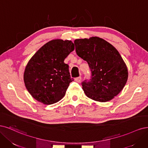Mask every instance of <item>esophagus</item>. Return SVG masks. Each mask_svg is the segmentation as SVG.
<instances>
[{"instance_id": "34e87169", "label": "esophagus", "mask_w": 148, "mask_h": 148, "mask_svg": "<svg viewBox=\"0 0 148 148\" xmlns=\"http://www.w3.org/2000/svg\"><path fill=\"white\" fill-rule=\"evenodd\" d=\"M75 80L77 82H80V81L82 80V77H81V76H79V77H78L75 78Z\"/></svg>"}]
</instances>
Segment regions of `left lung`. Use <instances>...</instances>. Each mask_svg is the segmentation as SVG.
<instances>
[{"mask_svg": "<svg viewBox=\"0 0 148 148\" xmlns=\"http://www.w3.org/2000/svg\"><path fill=\"white\" fill-rule=\"evenodd\" d=\"M77 55L86 61L92 73L90 80L82 83L89 98L99 102L113 99L124 87L128 79L127 66L117 49L101 38L74 40Z\"/></svg>", "mask_w": 148, "mask_h": 148, "instance_id": "8db88e82", "label": "left lung"}]
</instances>
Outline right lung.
<instances>
[{"label":"right lung","mask_w":148,"mask_h":148,"mask_svg":"<svg viewBox=\"0 0 148 148\" xmlns=\"http://www.w3.org/2000/svg\"><path fill=\"white\" fill-rule=\"evenodd\" d=\"M74 50L72 41L55 39L47 42L33 55L24 73L25 86L33 98L51 104L64 97L74 80L64 61Z\"/></svg>","instance_id":"obj_1"}]
</instances>
